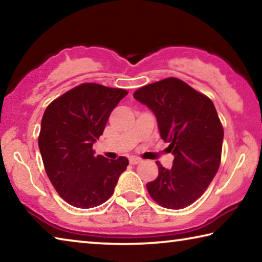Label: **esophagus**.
<instances>
[{
    "label": "esophagus",
    "instance_id": "34e87169",
    "mask_svg": "<svg viewBox=\"0 0 262 262\" xmlns=\"http://www.w3.org/2000/svg\"><path fill=\"white\" fill-rule=\"evenodd\" d=\"M128 161H130L131 165H138V164H140V162H141V160L139 159V158H136V157L130 158V159H128Z\"/></svg>",
    "mask_w": 262,
    "mask_h": 262
}]
</instances>
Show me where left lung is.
<instances>
[{
    "label": "left lung",
    "instance_id": "left-lung-1",
    "mask_svg": "<svg viewBox=\"0 0 262 262\" xmlns=\"http://www.w3.org/2000/svg\"><path fill=\"white\" fill-rule=\"evenodd\" d=\"M156 115L161 138L174 156L167 169L146 184L149 196L167 209H183L203 195L221 165L224 130L208 96L177 78L144 85L134 94Z\"/></svg>",
    "mask_w": 262,
    "mask_h": 262
}]
</instances>
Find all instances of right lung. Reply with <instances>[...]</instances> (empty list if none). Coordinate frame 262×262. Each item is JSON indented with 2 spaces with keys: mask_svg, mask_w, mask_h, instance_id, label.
Instances as JSON below:
<instances>
[{
  "mask_svg": "<svg viewBox=\"0 0 262 262\" xmlns=\"http://www.w3.org/2000/svg\"><path fill=\"white\" fill-rule=\"evenodd\" d=\"M125 89L82 83L49 104L41 119L38 145L47 177L58 194L73 207L89 209L114 194L128 160L94 156L111 111Z\"/></svg>",
  "mask_w": 262,
  "mask_h": 262,
  "instance_id": "add662e5",
  "label": "right lung"
}]
</instances>
